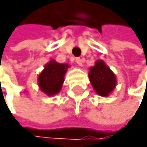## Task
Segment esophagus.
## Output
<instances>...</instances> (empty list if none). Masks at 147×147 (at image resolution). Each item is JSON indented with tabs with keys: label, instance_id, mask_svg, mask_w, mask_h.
<instances>
[{
	"label": "esophagus",
	"instance_id": "esophagus-1",
	"mask_svg": "<svg viewBox=\"0 0 147 147\" xmlns=\"http://www.w3.org/2000/svg\"><path fill=\"white\" fill-rule=\"evenodd\" d=\"M75 62H76V63H77L79 66H83V63H84V61L82 60V59H80V58H76Z\"/></svg>",
	"mask_w": 147,
	"mask_h": 147
}]
</instances>
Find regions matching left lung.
Here are the masks:
<instances>
[{
  "label": "left lung",
  "mask_w": 147,
  "mask_h": 147,
  "mask_svg": "<svg viewBox=\"0 0 147 147\" xmlns=\"http://www.w3.org/2000/svg\"><path fill=\"white\" fill-rule=\"evenodd\" d=\"M88 77L94 90L100 96L107 97L116 87V76L104 61H97L95 65L90 67Z\"/></svg>",
  "instance_id": "8db88e82"
}]
</instances>
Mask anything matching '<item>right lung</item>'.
I'll use <instances>...</instances> for the list:
<instances>
[{
    "instance_id": "1",
    "label": "right lung",
    "mask_w": 147,
    "mask_h": 147,
    "mask_svg": "<svg viewBox=\"0 0 147 147\" xmlns=\"http://www.w3.org/2000/svg\"><path fill=\"white\" fill-rule=\"evenodd\" d=\"M68 67L67 63H59L55 60H51L46 63L38 76V84L42 92L48 96L59 93L62 89L64 75Z\"/></svg>"
}]
</instances>
